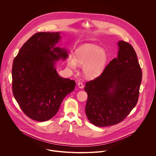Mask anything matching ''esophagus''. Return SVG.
<instances>
[{
    "label": "esophagus",
    "instance_id": "esophagus-1",
    "mask_svg": "<svg viewBox=\"0 0 156 156\" xmlns=\"http://www.w3.org/2000/svg\"><path fill=\"white\" fill-rule=\"evenodd\" d=\"M78 87H79L80 89H82V88H83V87H84L83 84L81 82H78Z\"/></svg>",
    "mask_w": 156,
    "mask_h": 156
}]
</instances>
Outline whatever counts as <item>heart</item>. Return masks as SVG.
Returning <instances> with one entry per match:
<instances>
[{
  "instance_id": "1",
  "label": "heart",
  "mask_w": 156,
  "mask_h": 156,
  "mask_svg": "<svg viewBox=\"0 0 156 156\" xmlns=\"http://www.w3.org/2000/svg\"><path fill=\"white\" fill-rule=\"evenodd\" d=\"M107 60L108 55L103 49L93 44H85L76 49L75 57L72 55L68 57L67 65L75 69L78 63L83 64L84 75L89 78H95L102 73Z\"/></svg>"
}]
</instances>
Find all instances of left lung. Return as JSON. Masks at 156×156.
<instances>
[{
    "label": "left lung",
    "instance_id": "1",
    "mask_svg": "<svg viewBox=\"0 0 156 156\" xmlns=\"http://www.w3.org/2000/svg\"><path fill=\"white\" fill-rule=\"evenodd\" d=\"M117 57L107 65L102 74L86 83L85 107L90 122L99 127L123 121L137 104L142 71L133 48L118 42Z\"/></svg>",
    "mask_w": 156,
    "mask_h": 156
}]
</instances>
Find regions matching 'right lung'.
<instances>
[{
	"label": "right lung",
	"instance_id": "1",
	"mask_svg": "<svg viewBox=\"0 0 156 156\" xmlns=\"http://www.w3.org/2000/svg\"><path fill=\"white\" fill-rule=\"evenodd\" d=\"M60 34H34L21 47L13 62V96L23 112L38 122L52 119L76 84L74 80L62 78L56 71V62L69 56L66 49L55 47L61 39Z\"/></svg>",
	"mask_w": 156,
	"mask_h": 156
}]
</instances>
